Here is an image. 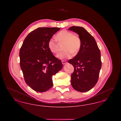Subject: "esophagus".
Here are the masks:
<instances>
[{
	"mask_svg": "<svg viewBox=\"0 0 121 121\" xmlns=\"http://www.w3.org/2000/svg\"><path fill=\"white\" fill-rule=\"evenodd\" d=\"M62 63H63V65H65L67 63V62L66 61H64V60H62Z\"/></svg>",
	"mask_w": 121,
	"mask_h": 121,
	"instance_id": "1",
	"label": "esophagus"
}]
</instances>
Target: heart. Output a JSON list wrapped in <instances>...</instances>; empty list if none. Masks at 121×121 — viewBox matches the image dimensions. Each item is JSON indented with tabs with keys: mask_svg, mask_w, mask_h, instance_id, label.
Instances as JSON below:
<instances>
[{
	"mask_svg": "<svg viewBox=\"0 0 121 121\" xmlns=\"http://www.w3.org/2000/svg\"><path fill=\"white\" fill-rule=\"evenodd\" d=\"M56 40L60 43H65V51L59 53L57 57L60 59H65L72 58V53L76 55L80 50L82 41L80 38L67 30L60 31L56 36ZM48 48L53 53H57L58 46L57 42L53 39H50L48 42Z\"/></svg>",
	"mask_w": 121,
	"mask_h": 121,
	"instance_id": "1",
	"label": "heart"
}]
</instances>
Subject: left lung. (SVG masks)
Returning <instances> with one entry per match:
<instances>
[{
	"label": "left lung",
	"instance_id": "left-lung-1",
	"mask_svg": "<svg viewBox=\"0 0 121 121\" xmlns=\"http://www.w3.org/2000/svg\"><path fill=\"white\" fill-rule=\"evenodd\" d=\"M69 30L77 33L82 41L80 51L68 61L74 69L71 85L77 91L86 92L98 82L102 66L101 52L94 38L84 28L73 26Z\"/></svg>",
	"mask_w": 121,
	"mask_h": 121
}]
</instances>
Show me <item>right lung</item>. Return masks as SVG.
<instances>
[{"instance_id":"1","label":"right lung","mask_w":121,"mask_h":121,"mask_svg":"<svg viewBox=\"0 0 121 121\" xmlns=\"http://www.w3.org/2000/svg\"><path fill=\"white\" fill-rule=\"evenodd\" d=\"M60 28H39L27 36L19 51L20 65L27 85L37 92L49 90L52 76L62 69L60 60L48 48V42Z\"/></svg>"}]
</instances>
